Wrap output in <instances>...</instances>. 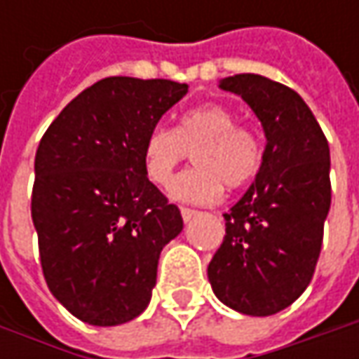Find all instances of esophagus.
I'll return each instance as SVG.
<instances>
[{
    "label": "esophagus",
    "instance_id": "esophagus-1",
    "mask_svg": "<svg viewBox=\"0 0 359 359\" xmlns=\"http://www.w3.org/2000/svg\"><path fill=\"white\" fill-rule=\"evenodd\" d=\"M196 215H200V212H196V210H189V208H182V217H184V222H191Z\"/></svg>",
    "mask_w": 359,
    "mask_h": 359
}]
</instances>
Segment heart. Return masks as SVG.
Returning a JSON list of instances; mask_svg holds the SVG:
<instances>
[{
  "instance_id": "b5f03b06",
  "label": "heart",
  "mask_w": 359,
  "mask_h": 359,
  "mask_svg": "<svg viewBox=\"0 0 359 359\" xmlns=\"http://www.w3.org/2000/svg\"><path fill=\"white\" fill-rule=\"evenodd\" d=\"M187 154H194L196 168L173 182L170 196L191 203H214L222 198L224 186H245L262 165L257 135L238 126L236 114L219 104L189 109L173 130L156 126L147 131L142 145L145 175L165 187Z\"/></svg>"
}]
</instances>
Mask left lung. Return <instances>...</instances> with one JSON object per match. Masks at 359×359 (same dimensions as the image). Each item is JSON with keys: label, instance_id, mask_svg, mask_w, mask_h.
<instances>
[{"label": "left lung", "instance_id": "1", "mask_svg": "<svg viewBox=\"0 0 359 359\" xmlns=\"http://www.w3.org/2000/svg\"><path fill=\"white\" fill-rule=\"evenodd\" d=\"M219 88L252 107L266 147L252 186L224 214L226 236L208 278L222 304L264 318L292 306L311 282L332 203L330 145L287 86L238 74Z\"/></svg>", "mask_w": 359, "mask_h": 359}]
</instances>
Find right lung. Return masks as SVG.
Returning a JSON list of instances; mask_svg holds the SVG:
<instances>
[{"instance_id":"add662e5","label":"right lung","mask_w":359,"mask_h":359,"mask_svg":"<svg viewBox=\"0 0 359 359\" xmlns=\"http://www.w3.org/2000/svg\"><path fill=\"white\" fill-rule=\"evenodd\" d=\"M187 93L170 79L105 77L62 109L35 154L32 219L49 292L77 320L119 325L151 299L180 210L144 172L147 131Z\"/></svg>"}]
</instances>
